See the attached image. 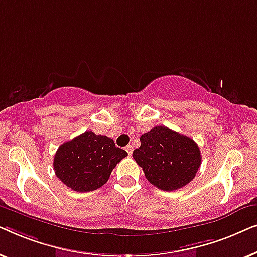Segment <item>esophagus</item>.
I'll list each match as a JSON object with an SVG mask.
<instances>
[{
    "label": "esophagus",
    "instance_id": "esophagus-1",
    "mask_svg": "<svg viewBox=\"0 0 257 257\" xmlns=\"http://www.w3.org/2000/svg\"><path fill=\"white\" fill-rule=\"evenodd\" d=\"M125 150H126V152H127L130 156H131L132 152H133V146L132 145H127V146L125 147Z\"/></svg>",
    "mask_w": 257,
    "mask_h": 257
}]
</instances>
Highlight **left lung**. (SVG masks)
<instances>
[{"instance_id":"left-lung-1","label":"left lung","mask_w":257,"mask_h":257,"mask_svg":"<svg viewBox=\"0 0 257 257\" xmlns=\"http://www.w3.org/2000/svg\"><path fill=\"white\" fill-rule=\"evenodd\" d=\"M132 157L147 180L163 191H177L189 184L201 165L198 144L166 126L144 133Z\"/></svg>"}]
</instances>
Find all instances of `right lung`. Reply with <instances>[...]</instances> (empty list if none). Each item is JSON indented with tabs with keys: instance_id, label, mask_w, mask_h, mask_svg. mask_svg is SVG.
I'll list each match as a JSON object with an SVG mask.
<instances>
[{
	"instance_id": "right-lung-1",
	"label": "right lung",
	"mask_w": 257,
	"mask_h": 257,
	"mask_svg": "<svg viewBox=\"0 0 257 257\" xmlns=\"http://www.w3.org/2000/svg\"><path fill=\"white\" fill-rule=\"evenodd\" d=\"M127 152L106 136L85 131L58 147L54 170L65 186L76 192L96 191L106 184L113 168Z\"/></svg>"
}]
</instances>
